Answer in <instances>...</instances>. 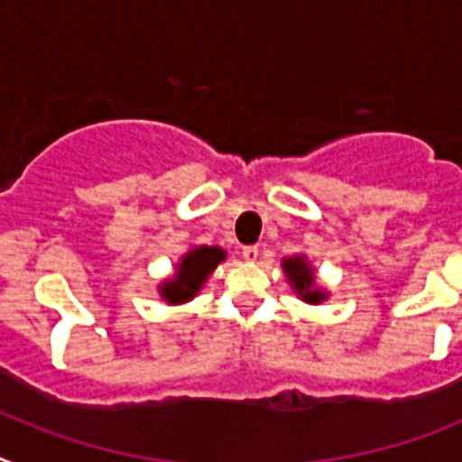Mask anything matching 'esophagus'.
<instances>
[{"label": "esophagus", "mask_w": 462, "mask_h": 462, "mask_svg": "<svg viewBox=\"0 0 462 462\" xmlns=\"http://www.w3.org/2000/svg\"><path fill=\"white\" fill-rule=\"evenodd\" d=\"M242 255H244V260H246V263H258V260H260V248L258 246H246L242 251Z\"/></svg>", "instance_id": "esophagus-1"}]
</instances>
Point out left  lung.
I'll return each mask as SVG.
<instances>
[{
  "instance_id": "obj_1",
  "label": "left lung",
  "mask_w": 462,
  "mask_h": 462,
  "mask_svg": "<svg viewBox=\"0 0 462 462\" xmlns=\"http://www.w3.org/2000/svg\"><path fill=\"white\" fill-rule=\"evenodd\" d=\"M283 272H286L291 286L295 288L300 298L309 304H319L328 298V292H323L320 288H316L314 270L311 264L302 258V255H295V258H283Z\"/></svg>"
}]
</instances>
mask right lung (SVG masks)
<instances>
[{"label":"right lung","instance_id":"obj_1","mask_svg":"<svg viewBox=\"0 0 462 462\" xmlns=\"http://www.w3.org/2000/svg\"><path fill=\"white\" fill-rule=\"evenodd\" d=\"M226 260V251L220 246L190 248L176 264V274L160 286V295L170 304L190 302L204 286L208 274Z\"/></svg>","mask_w":462,"mask_h":462}]
</instances>
